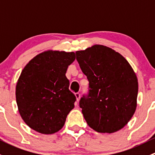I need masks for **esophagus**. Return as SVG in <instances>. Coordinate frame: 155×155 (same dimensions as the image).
Returning <instances> with one entry per match:
<instances>
[{"label": "esophagus", "instance_id": "1", "mask_svg": "<svg viewBox=\"0 0 155 155\" xmlns=\"http://www.w3.org/2000/svg\"><path fill=\"white\" fill-rule=\"evenodd\" d=\"M75 96H76V101H79V98H80V94H79V92H77V93L75 94Z\"/></svg>", "mask_w": 155, "mask_h": 155}]
</instances>
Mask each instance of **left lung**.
Masks as SVG:
<instances>
[{
    "label": "left lung",
    "mask_w": 155,
    "mask_h": 155,
    "mask_svg": "<svg viewBox=\"0 0 155 155\" xmlns=\"http://www.w3.org/2000/svg\"><path fill=\"white\" fill-rule=\"evenodd\" d=\"M76 60L89 82L79 107L90 127L116 132L131 119L137 108L138 81L127 61L115 50L94 45L76 51Z\"/></svg>",
    "instance_id": "obj_1"
}]
</instances>
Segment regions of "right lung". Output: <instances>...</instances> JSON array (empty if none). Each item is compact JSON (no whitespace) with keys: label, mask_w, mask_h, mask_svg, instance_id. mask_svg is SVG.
I'll return each instance as SVG.
<instances>
[{"label":"right lung","mask_w":155,"mask_h":155,"mask_svg":"<svg viewBox=\"0 0 155 155\" xmlns=\"http://www.w3.org/2000/svg\"><path fill=\"white\" fill-rule=\"evenodd\" d=\"M75 53L44 51L31 59L21 71L15 88L18 112L31 129L52 134L64 125L76 97L66 77Z\"/></svg>","instance_id":"right-lung-1"}]
</instances>
